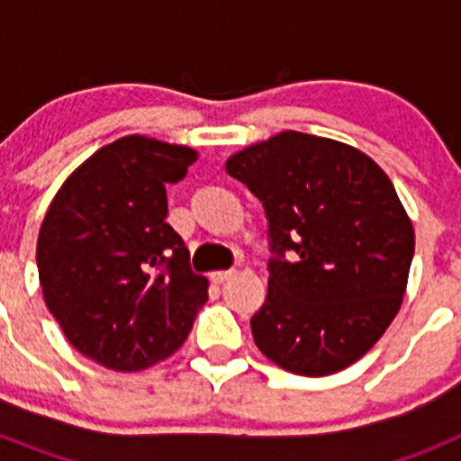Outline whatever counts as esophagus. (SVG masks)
<instances>
[{
  "label": "esophagus",
  "mask_w": 461,
  "mask_h": 461,
  "mask_svg": "<svg viewBox=\"0 0 461 461\" xmlns=\"http://www.w3.org/2000/svg\"><path fill=\"white\" fill-rule=\"evenodd\" d=\"M233 275L235 270H217V272H212V281H214V284H223V281H228Z\"/></svg>",
  "instance_id": "1"
}]
</instances>
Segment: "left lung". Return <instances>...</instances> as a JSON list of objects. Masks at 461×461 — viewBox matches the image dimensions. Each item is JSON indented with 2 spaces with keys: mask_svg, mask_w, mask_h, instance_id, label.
<instances>
[{
  "mask_svg": "<svg viewBox=\"0 0 461 461\" xmlns=\"http://www.w3.org/2000/svg\"><path fill=\"white\" fill-rule=\"evenodd\" d=\"M263 203L272 251L260 353L300 376L360 360L397 316L415 249L413 223L381 166L332 138L281 131L228 157ZM286 249L295 264L281 261Z\"/></svg>",
  "mask_w": 461,
  "mask_h": 461,
  "instance_id": "1",
  "label": "left lung"
}]
</instances>
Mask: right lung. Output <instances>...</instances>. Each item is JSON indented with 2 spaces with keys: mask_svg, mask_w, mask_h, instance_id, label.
I'll list each match as a JSON object with an SVG mask.
<instances>
[{
  "mask_svg": "<svg viewBox=\"0 0 461 461\" xmlns=\"http://www.w3.org/2000/svg\"><path fill=\"white\" fill-rule=\"evenodd\" d=\"M198 152L133 136L85 158L48 207L36 242L43 300L85 357L140 372L173 356L207 300L173 230L166 185Z\"/></svg>",
  "mask_w": 461,
  "mask_h": 461,
  "instance_id": "add662e5",
  "label": "right lung"
}]
</instances>
